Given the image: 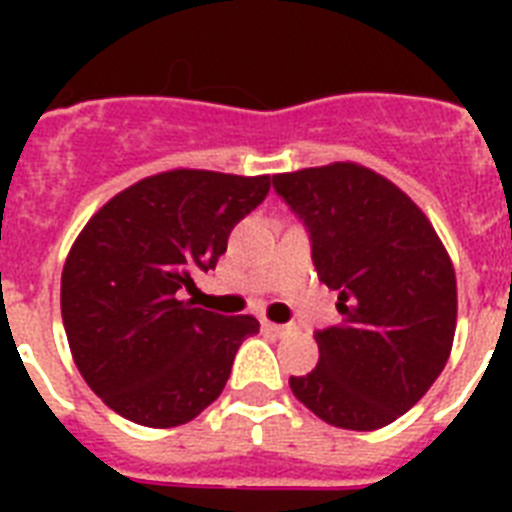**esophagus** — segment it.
Returning a JSON list of instances; mask_svg holds the SVG:
<instances>
[{
    "label": "esophagus",
    "mask_w": 512,
    "mask_h": 512,
    "mask_svg": "<svg viewBox=\"0 0 512 512\" xmlns=\"http://www.w3.org/2000/svg\"><path fill=\"white\" fill-rule=\"evenodd\" d=\"M263 329L276 337H287L289 332H292V327H289V324H273V321H263Z\"/></svg>",
    "instance_id": "esophagus-1"
}]
</instances>
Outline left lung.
<instances>
[{
	"label": "left lung",
	"mask_w": 512,
	"mask_h": 512,
	"mask_svg": "<svg viewBox=\"0 0 512 512\" xmlns=\"http://www.w3.org/2000/svg\"><path fill=\"white\" fill-rule=\"evenodd\" d=\"M311 236L319 279L337 289V327L319 329V364L289 388L316 417L377 430L444 372L457 279L444 244L401 188L350 162L273 175Z\"/></svg>",
	"instance_id": "left-lung-1"
}]
</instances>
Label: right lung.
Wrapping results in <instances>:
<instances>
[{"instance_id": "right-lung-1", "label": "right lung", "mask_w": 512, "mask_h": 512, "mask_svg": "<svg viewBox=\"0 0 512 512\" xmlns=\"http://www.w3.org/2000/svg\"><path fill=\"white\" fill-rule=\"evenodd\" d=\"M268 188V175L162 172L116 193L84 225L63 265L60 313L79 372L116 414L175 428L223 393L260 321L196 308L183 289L215 268L233 225Z\"/></svg>"}]
</instances>
